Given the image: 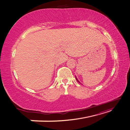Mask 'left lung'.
<instances>
[{"mask_svg":"<svg viewBox=\"0 0 130 130\" xmlns=\"http://www.w3.org/2000/svg\"><path fill=\"white\" fill-rule=\"evenodd\" d=\"M76 79H77V81H78V82H79V83H80V82H79V81H78V79H77V78H76Z\"/></svg>","mask_w":130,"mask_h":130,"instance_id":"1","label":"left lung"}]
</instances>
